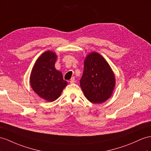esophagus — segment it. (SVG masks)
Listing matches in <instances>:
<instances>
[{"instance_id": "esophagus-1", "label": "esophagus", "mask_w": 151, "mask_h": 151, "mask_svg": "<svg viewBox=\"0 0 151 151\" xmlns=\"http://www.w3.org/2000/svg\"><path fill=\"white\" fill-rule=\"evenodd\" d=\"M75 77H72L71 78V79L70 80V81H69V82H70V83H75Z\"/></svg>"}]
</instances>
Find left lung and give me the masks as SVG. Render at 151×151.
Returning a JSON list of instances; mask_svg holds the SVG:
<instances>
[{
	"instance_id": "8db88e82",
	"label": "left lung",
	"mask_w": 151,
	"mask_h": 151,
	"mask_svg": "<svg viewBox=\"0 0 151 151\" xmlns=\"http://www.w3.org/2000/svg\"><path fill=\"white\" fill-rule=\"evenodd\" d=\"M83 64L80 84L85 97L94 104L105 102L112 95L115 86L112 69L105 58L96 52L88 53Z\"/></svg>"
}]
</instances>
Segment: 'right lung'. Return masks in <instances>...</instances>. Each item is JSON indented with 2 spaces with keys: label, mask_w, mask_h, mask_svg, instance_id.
<instances>
[{
  "label": "right lung",
  "mask_w": 151,
  "mask_h": 151,
  "mask_svg": "<svg viewBox=\"0 0 151 151\" xmlns=\"http://www.w3.org/2000/svg\"><path fill=\"white\" fill-rule=\"evenodd\" d=\"M57 54L48 50L39 57L32 68L30 83L32 90L40 98L48 102L59 98L68 82L62 72L57 70L55 64Z\"/></svg>",
  "instance_id": "obj_1"
}]
</instances>
